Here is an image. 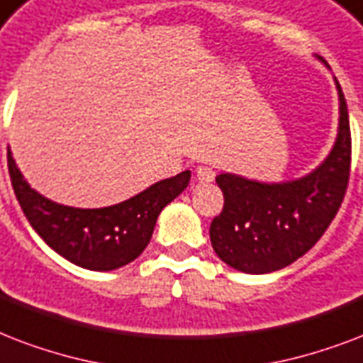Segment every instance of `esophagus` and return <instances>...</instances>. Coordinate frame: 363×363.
<instances>
[{
  "label": "esophagus",
  "instance_id": "esophagus-1",
  "mask_svg": "<svg viewBox=\"0 0 363 363\" xmlns=\"http://www.w3.org/2000/svg\"><path fill=\"white\" fill-rule=\"evenodd\" d=\"M216 178V172H213L210 167H199L196 168V179L199 184H210Z\"/></svg>",
  "mask_w": 363,
  "mask_h": 363
}]
</instances>
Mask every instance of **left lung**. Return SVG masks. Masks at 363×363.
Segmentation results:
<instances>
[{"label": "left lung", "mask_w": 363, "mask_h": 363, "mask_svg": "<svg viewBox=\"0 0 363 363\" xmlns=\"http://www.w3.org/2000/svg\"><path fill=\"white\" fill-rule=\"evenodd\" d=\"M339 92V132L333 150L316 170L294 182L263 184L237 174H220L223 210L210 225L213 252L223 263L248 274L288 267L318 242L345 199L350 176V123Z\"/></svg>", "instance_id": "1"}]
</instances>
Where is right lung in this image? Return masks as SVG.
I'll return each instance as SVG.
<instances>
[{
    "label": "right lung",
    "instance_id": "right-lung-1",
    "mask_svg": "<svg viewBox=\"0 0 363 363\" xmlns=\"http://www.w3.org/2000/svg\"><path fill=\"white\" fill-rule=\"evenodd\" d=\"M16 201L39 237L56 254L89 271H113L128 265L150 244L157 218L189 185L191 172L161 179L136 196L106 208L56 204L32 189L7 151Z\"/></svg>",
    "mask_w": 363,
    "mask_h": 363
}]
</instances>
